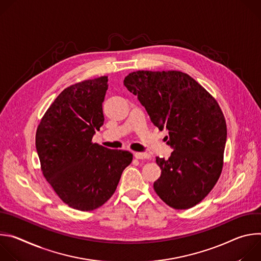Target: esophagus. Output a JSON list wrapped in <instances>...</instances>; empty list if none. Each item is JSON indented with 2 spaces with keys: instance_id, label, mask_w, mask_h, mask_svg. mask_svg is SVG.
<instances>
[{
  "instance_id": "obj_1",
  "label": "esophagus",
  "mask_w": 261,
  "mask_h": 261,
  "mask_svg": "<svg viewBox=\"0 0 261 261\" xmlns=\"http://www.w3.org/2000/svg\"><path fill=\"white\" fill-rule=\"evenodd\" d=\"M134 157L136 159H139V160H148L151 158V155L148 153H143V152H136L134 153Z\"/></svg>"
}]
</instances>
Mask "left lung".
<instances>
[{"label":"left lung","mask_w":261,"mask_h":261,"mask_svg":"<svg viewBox=\"0 0 261 261\" xmlns=\"http://www.w3.org/2000/svg\"><path fill=\"white\" fill-rule=\"evenodd\" d=\"M124 85L151 122L168 130L173 152L167 160L156 157L161 175L154 190L175 210L193 207L211 192L223 168L227 128L218 102L180 71L139 70L129 73Z\"/></svg>","instance_id":"8db88e82"}]
</instances>
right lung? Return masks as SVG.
<instances>
[{
  "label": "right lung",
  "instance_id": "right-lung-1",
  "mask_svg": "<svg viewBox=\"0 0 261 261\" xmlns=\"http://www.w3.org/2000/svg\"><path fill=\"white\" fill-rule=\"evenodd\" d=\"M107 82V76H101L66 88L36 131L44 177L63 202L83 212L101 206L113 196L133 159L128 151L109 150L92 141L104 123Z\"/></svg>",
  "mask_w": 261,
  "mask_h": 261
}]
</instances>
